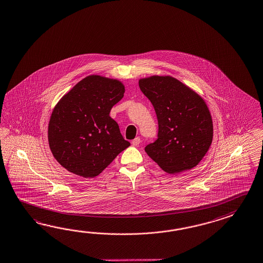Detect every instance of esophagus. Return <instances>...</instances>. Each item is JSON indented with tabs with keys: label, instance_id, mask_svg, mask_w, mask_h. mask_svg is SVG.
I'll list each match as a JSON object with an SVG mask.
<instances>
[{
	"label": "esophagus",
	"instance_id": "1",
	"mask_svg": "<svg viewBox=\"0 0 263 263\" xmlns=\"http://www.w3.org/2000/svg\"><path fill=\"white\" fill-rule=\"evenodd\" d=\"M140 143V137H137L136 139L132 140V144L134 146H138Z\"/></svg>",
	"mask_w": 263,
	"mask_h": 263
}]
</instances>
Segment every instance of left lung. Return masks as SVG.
Wrapping results in <instances>:
<instances>
[{"label":"left lung","mask_w":263,"mask_h":263,"mask_svg":"<svg viewBox=\"0 0 263 263\" xmlns=\"http://www.w3.org/2000/svg\"><path fill=\"white\" fill-rule=\"evenodd\" d=\"M140 90L151 101L158 120V139L145 152L168 174L193 169L209 151L213 122L200 94L171 76L140 78Z\"/></svg>","instance_id":"left-lung-1"}]
</instances>
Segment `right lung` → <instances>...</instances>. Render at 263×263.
I'll return each mask as SVG.
<instances>
[{"label":"right lung","instance_id":"1","mask_svg":"<svg viewBox=\"0 0 263 263\" xmlns=\"http://www.w3.org/2000/svg\"><path fill=\"white\" fill-rule=\"evenodd\" d=\"M124 91L123 82L91 74L54 105L48 123V142L53 158L65 169L92 178L129 147L109 116Z\"/></svg>","mask_w":263,"mask_h":263}]
</instances>
